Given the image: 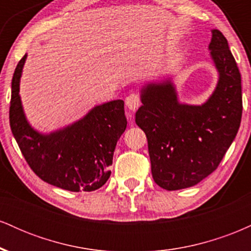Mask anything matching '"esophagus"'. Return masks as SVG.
Masks as SVG:
<instances>
[{
  "instance_id": "obj_1",
  "label": "esophagus",
  "mask_w": 251,
  "mask_h": 251,
  "mask_svg": "<svg viewBox=\"0 0 251 251\" xmlns=\"http://www.w3.org/2000/svg\"><path fill=\"white\" fill-rule=\"evenodd\" d=\"M125 102L128 109H131V111H135V109L140 106V97L138 96V94L132 93L126 98Z\"/></svg>"
}]
</instances>
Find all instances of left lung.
Wrapping results in <instances>:
<instances>
[{"mask_svg":"<svg viewBox=\"0 0 251 251\" xmlns=\"http://www.w3.org/2000/svg\"><path fill=\"white\" fill-rule=\"evenodd\" d=\"M220 73L217 87L205 103L183 105L170 81L142 91L135 123L148 138L152 177L160 188L194 186L218 168L234 142L242 118L241 73L220 30L209 45Z\"/></svg>","mask_w":251,"mask_h":251,"instance_id":"1","label":"left lung"}]
</instances>
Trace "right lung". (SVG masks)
Returning <instances> with one entry per match:
<instances>
[{
  "label": "right lung",
  "mask_w": 251,
  "mask_h": 251,
  "mask_svg": "<svg viewBox=\"0 0 251 251\" xmlns=\"http://www.w3.org/2000/svg\"><path fill=\"white\" fill-rule=\"evenodd\" d=\"M25 55L11 80L10 128L25 162L46 183L73 192L94 191L111 176L117 142L125 131L123 100L97 106L79 122L50 134H41L25 120L20 99Z\"/></svg>",
  "instance_id": "1"
}]
</instances>
